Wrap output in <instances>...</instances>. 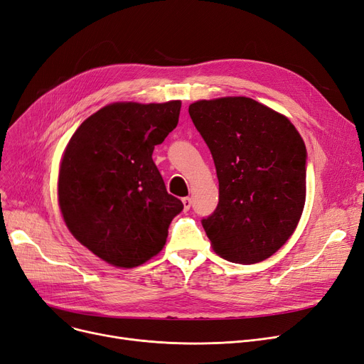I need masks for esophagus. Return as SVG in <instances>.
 Listing matches in <instances>:
<instances>
[{"instance_id": "obj_1", "label": "esophagus", "mask_w": 364, "mask_h": 364, "mask_svg": "<svg viewBox=\"0 0 364 364\" xmlns=\"http://www.w3.org/2000/svg\"><path fill=\"white\" fill-rule=\"evenodd\" d=\"M182 203H183V210L186 212V210H190V208H191V198L190 197H183L182 198Z\"/></svg>"}]
</instances>
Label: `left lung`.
<instances>
[{"mask_svg": "<svg viewBox=\"0 0 364 364\" xmlns=\"http://www.w3.org/2000/svg\"><path fill=\"white\" fill-rule=\"evenodd\" d=\"M210 149L220 201L201 224L218 255L259 263L293 235L306 198V146L284 114L246 97L188 109Z\"/></svg>", "mask_w": 364, "mask_h": 364, "instance_id": "1", "label": "left lung"}]
</instances>
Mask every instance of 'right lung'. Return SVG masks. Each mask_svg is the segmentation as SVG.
<instances>
[{
	"mask_svg": "<svg viewBox=\"0 0 364 364\" xmlns=\"http://www.w3.org/2000/svg\"><path fill=\"white\" fill-rule=\"evenodd\" d=\"M179 113L181 101L113 103L83 121L67 144L58 179L64 221L109 264L136 267L156 255L183 209L152 159Z\"/></svg>",
	"mask_w": 364,
	"mask_h": 364,
	"instance_id": "right-lung-1",
	"label": "right lung"
}]
</instances>
